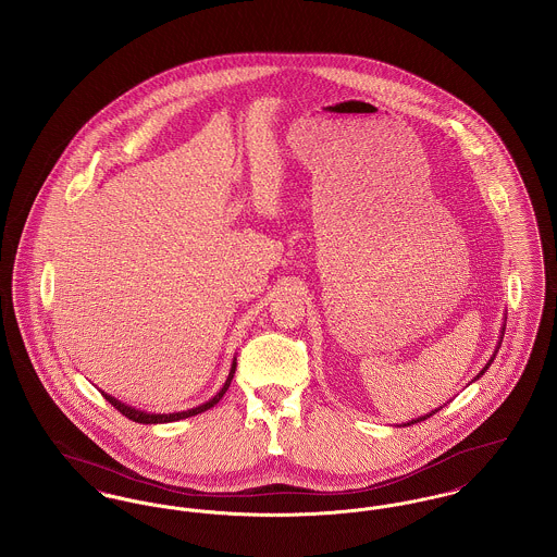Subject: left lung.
Masks as SVG:
<instances>
[{
    "label": "left lung",
    "instance_id": "left-lung-1",
    "mask_svg": "<svg viewBox=\"0 0 557 557\" xmlns=\"http://www.w3.org/2000/svg\"><path fill=\"white\" fill-rule=\"evenodd\" d=\"M503 334H505V324H503V327H500V341H498V345H496V349H494V354H492L491 360H488V363H486V366H484V368H482V370H480V374H478V376H475V379H473V381H478V379H480V376H482V374H484V372H486V370H488V368H491L492 361H494V358H496V351H498V347H500V343H503ZM440 408H442V406H440ZM440 408H435V410H431V412H429V414H425V417H419V419H414V421H410V423H406V425H414V423H421V421H425V419H429V417H431V414H435V412H437V410H440ZM406 425H404V426H406Z\"/></svg>",
    "mask_w": 557,
    "mask_h": 557
}]
</instances>
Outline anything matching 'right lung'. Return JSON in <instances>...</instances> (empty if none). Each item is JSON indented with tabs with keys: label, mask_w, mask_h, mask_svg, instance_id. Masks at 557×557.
<instances>
[{
	"label": "right lung",
	"mask_w": 557,
	"mask_h": 557,
	"mask_svg": "<svg viewBox=\"0 0 557 557\" xmlns=\"http://www.w3.org/2000/svg\"><path fill=\"white\" fill-rule=\"evenodd\" d=\"M235 366H237V360L233 358V363H231L230 376H227V381H225V385L221 387V392L216 393L212 399H208L206 404H199L196 408H189V410H183V412H172V414H156V412H145V410H138V408H134V406H128V404H124V401H120V399H115L113 395H109V393H102V397L113 406V408H117L124 417H128L131 421L134 423H143V425H158V423H172V421H181V419H189V417H196V414H201V412H206V410H210L214 404H219V399L227 393L230 389L231 381H233V374H235Z\"/></svg>",
	"instance_id": "right-lung-1"
}]
</instances>
